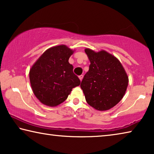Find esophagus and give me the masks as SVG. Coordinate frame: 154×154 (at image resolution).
<instances>
[{"label": "esophagus", "instance_id": "esophagus-1", "mask_svg": "<svg viewBox=\"0 0 154 154\" xmlns=\"http://www.w3.org/2000/svg\"><path fill=\"white\" fill-rule=\"evenodd\" d=\"M82 79H83V75H79V79L80 80V81H82Z\"/></svg>", "mask_w": 154, "mask_h": 154}]
</instances>
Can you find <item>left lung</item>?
Listing matches in <instances>:
<instances>
[{"instance_id": "8db88e82", "label": "left lung", "mask_w": 154, "mask_h": 154, "mask_svg": "<svg viewBox=\"0 0 154 154\" xmlns=\"http://www.w3.org/2000/svg\"><path fill=\"white\" fill-rule=\"evenodd\" d=\"M85 52L91 63L80 85L85 99L95 110H109L124 96L129 82L128 75L114 55L103 50L95 52L86 48Z\"/></svg>"}]
</instances>
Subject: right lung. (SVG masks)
Wrapping results in <instances>:
<instances>
[{
    "label": "right lung",
    "mask_w": 154,
    "mask_h": 154,
    "mask_svg": "<svg viewBox=\"0 0 154 154\" xmlns=\"http://www.w3.org/2000/svg\"><path fill=\"white\" fill-rule=\"evenodd\" d=\"M75 50L65 45L51 47L32 65L29 79L33 94L43 104L54 107L67 99L80 80L69 59Z\"/></svg>",
    "instance_id": "add662e5"
}]
</instances>
